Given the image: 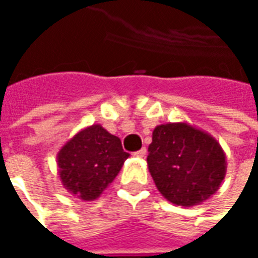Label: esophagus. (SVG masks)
<instances>
[{
  "label": "esophagus",
  "mask_w": 258,
  "mask_h": 258,
  "mask_svg": "<svg viewBox=\"0 0 258 258\" xmlns=\"http://www.w3.org/2000/svg\"><path fill=\"white\" fill-rule=\"evenodd\" d=\"M145 155H147V149L145 148H141L138 152H135V156H138V158H145Z\"/></svg>",
  "instance_id": "1"
}]
</instances>
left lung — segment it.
<instances>
[{
    "mask_svg": "<svg viewBox=\"0 0 258 258\" xmlns=\"http://www.w3.org/2000/svg\"><path fill=\"white\" fill-rule=\"evenodd\" d=\"M148 152L156 188L167 201L184 208L214 196L226 174L221 144L185 121L156 125Z\"/></svg>",
    "mask_w": 258,
    "mask_h": 258,
    "instance_id": "obj_1",
    "label": "left lung"
}]
</instances>
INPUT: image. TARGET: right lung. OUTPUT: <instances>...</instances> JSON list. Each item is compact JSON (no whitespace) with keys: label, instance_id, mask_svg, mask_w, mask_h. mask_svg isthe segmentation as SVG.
<instances>
[{"label":"right lung","instance_id":"right-lung-1","mask_svg":"<svg viewBox=\"0 0 258 258\" xmlns=\"http://www.w3.org/2000/svg\"><path fill=\"white\" fill-rule=\"evenodd\" d=\"M128 156L118 137L100 124H92L78 131L58 151V177L70 194L93 201L116 179Z\"/></svg>","mask_w":258,"mask_h":258}]
</instances>
